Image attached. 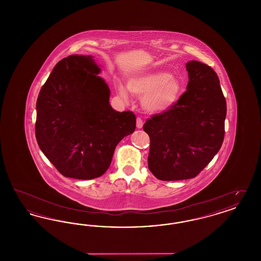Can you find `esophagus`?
<instances>
[{
	"label": "esophagus",
	"instance_id": "esophagus-1",
	"mask_svg": "<svg viewBox=\"0 0 261 261\" xmlns=\"http://www.w3.org/2000/svg\"><path fill=\"white\" fill-rule=\"evenodd\" d=\"M136 126L138 129H141V128L143 127V120H142L140 117H138V118H137Z\"/></svg>",
	"mask_w": 261,
	"mask_h": 261
}]
</instances>
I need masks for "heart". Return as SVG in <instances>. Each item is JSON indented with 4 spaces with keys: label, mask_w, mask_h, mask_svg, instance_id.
Returning a JSON list of instances; mask_svg holds the SVG:
<instances>
[{
    "label": "heart",
    "mask_w": 261,
    "mask_h": 261,
    "mask_svg": "<svg viewBox=\"0 0 261 261\" xmlns=\"http://www.w3.org/2000/svg\"><path fill=\"white\" fill-rule=\"evenodd\" d=\"M129 90L138 97L143 98V106L149 112L161 113L170 109L178 99L181 91L180 82L168 71H151L131 78ZM119 96L128 99V91L124 84L115 81Z\"/></svg>",
    "instance_id": "1"
}]
</instances>
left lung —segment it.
I'll use <instances>...</instances> for the list:
<instances>
[{"label": "left lung", "mask_w": 261, "mask_h": 261, "mask_svg": "<svg viewBox=\"0 0 261 261\" xmlns=\"http://www.w3.org/2000/svg\"><path fill=\"white\" fill-rule=\"evenodd\" d=\"M186 68V92L143 126L150 140L149 169L162 181L196 177L223 143L227 107L219 78L198 61L187 62Z\"/></svg>", "instance_id": "left-lung-1"}]
</instances>
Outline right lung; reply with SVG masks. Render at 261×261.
Wrapping results in <instances>:
<instances>
[{"label":"right lung","instance_id":"right-lung-1","mask_svg":"<svg viewBox=\"0 0 261 261\" xmlns=\"http://www.w3.org/2000/svg\"><path fill=\"white\" fill-rule=\"evenodd\" d=\"M91 56L72 55L54 67L38 96L35 135L43 153L65 177L101 176L136 116L114 111L111 91Z\"/></svg>","mask_w":261,"mask_h":261}]
</instances>
